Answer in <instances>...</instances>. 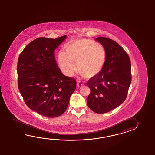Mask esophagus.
Returning a JSON list of instances; mask_svg holds the SVG:
<instances>
[{
	"instance_id": "1",
	"label": "esophagus",
	"mask_w": 155,
	"mask_h": 155,
	"mask_svg": "<svg viewBox=\"0 0 155 155\" xmlns=\"http://www.w3.org/2000/svg\"><path fill=\"white\" fill-rule=\"evenodd\" d=\"M84 84L82 82H80V81H78L77 82V86L78 87H81L82 86H84Z\"/></svg>"
}]
</instances>
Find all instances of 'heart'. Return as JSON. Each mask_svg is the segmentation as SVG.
Returning <instances> with one entry per match:
<instances>
[{
  "label": "heart",
  "mask_w": 155,
  "mask_h": 155,
  "mask_svg": "<svg viewBox=\"0 0 155 155\" xmlns=\"http://www.w3.org/2000/svg\"><path fill=\"white\" fill-rule=\"evenodd\" d=\"M106 58L105 49L101 44L85 39L70 42L65 47V52L60 51L58 55L60 69L65 75L73 76L77 66L79 74L88 79L101 71Z\"/></svg>",
  "instance_id": "b5f03b06"
}]
</instances>
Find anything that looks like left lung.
<instances>
[{
  "instance_id": "8db88e82",
  "label": "left lung",
  "mask_w": 155,
  "mask_h": 155,
  "mask_svg": "<svg viewBox=\"0 0 155 155\" xmlns=\"http://www.w3.org/2000/svg\"><path fill=\"white\" fill-rule=\"evenodd\" d=\"M96 40L105 48L106 58L101 71L86 82L91 91L87 105L101 114L115 109L125 100L131 82V66L128 54L115 41L104 37Z\"/></svg>"
}]
</instances>
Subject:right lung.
Returning a JSON list of instances; mask_svg holds the SVG:
<instances>
[{
	"instance_id": "right-lung-1",
	"label": "right lung",
	"mask_w": 155,
	"mask_h": 155,
	"mask_svg": "<svg viewBox=\"0 0 155 155\" xmlns=\"http://www.w3.org/2000/svg\"><path fill=\"white\" fill-rule=\"evenodd\" d=\"M66 37L34 40L18 60V85L24 101L30 109L47 117L61 115L76 89L75 79L64 75L55 59V50Z\"/></svg>"
}]
</instances>
